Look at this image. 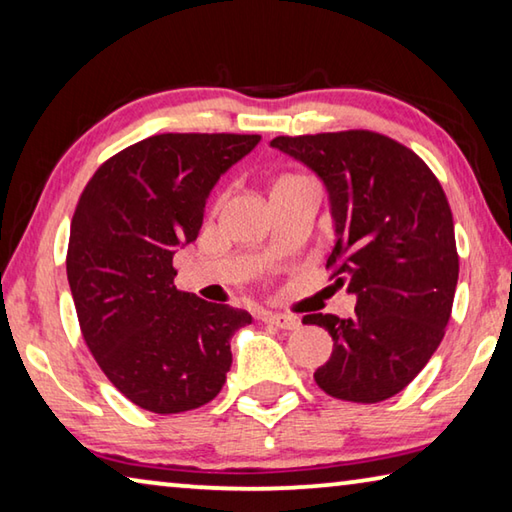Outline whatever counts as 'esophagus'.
Wrapping results in <instances>:
<instances>
[{"label": "esophagus", "instance_id": "obj_1", "mask_svg": "<svg viewBox=\"0 0 512 512\" xmlns=\"http://www.w3.org/2000/svg\"><path fill=\"white\" fill-rule=\"evenodd\" d=\"M262 318L266 320V323H271L280 329H298L300 327V320L296 316L277 314V311H264Z\"/></svg>", "mask_w": 512, "mask_h": 512}]
</instances>
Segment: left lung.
<instances>
[{"instance_id": "left-lung-1", "label": "left lung", "mask_w": 512, "mask_h": 512, "mask_svg": "<svg viewBox=\"0 0 512 512\" xmlns=\"http://www.w3.org/2000/svg\"><path fill=\"white\" fill-rule=\"evenodd\" d=\"M271 146L325 183L336 230L327 268L357 296L352 318H302L334 341L316 384L336 400H388L427 366L452 316L458 253L443 187L411 149L372 131L280 135Z\"/></svg>"}]
</instances>
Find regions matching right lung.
<instances>
[{
    "label": "right lung",
    "mask_w": 512,
    "mask_h": 512,
    "mask_svg": "<svg viewBox=\"0 0 512 512\" xmlns=\"http://www.w3.org/2000/svg\"><path fill=\"white\" fill-rule=\"evenodd\" d=\"M259 135L164 133L94 171L74 210L67 280L85 345L117 391L169 415L214 400L250 314L178 291L173 253L198 237L221 173Z\"/></svg>",
    "instance_id": "right-lung-1"
}]
</instances>
